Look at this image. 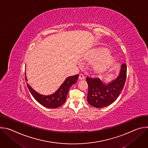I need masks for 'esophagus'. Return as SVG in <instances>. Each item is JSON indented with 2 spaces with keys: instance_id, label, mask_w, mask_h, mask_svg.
<instances>
[{
  "instance_id": "obj_1",
  "label": "esophagus",
  "mask_w": 148,
  "mask_h": 148,
  "mask_svg": "<svg viewBox=\"0 0 148 148\" xmlns=\"http://www.w3.org/2000/svg\"><path fill=\"white\" fill-rule=\"evenodd\" d=\"M79 79H85V76H84L82 74H80L79 75Z\"/></svg>"
}]
</instances>
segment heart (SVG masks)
<instances>
[{
  "label": "heart",
  "mask_w": 148,
  "mask_h": 148,
  "mask_svg": "<svg viewBox=\"0 0 148 148\" xmlns=\"http://www.w3.org/2000/svg\"><path fill=\"white\" fill-rule=\"evenodd\" d=\"M87 59L90 62L95 61L92 64V70L97 74H102L106 71L115 61L114 57L109 53L106 49L94 51L87 57Z\"/></svg>",
  "instance_id": "1"
}]
</instances>
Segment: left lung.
I'll use <instances>...</instances> for the list:
<instances>
[{
  "instance_id": "obj_1",
  "label": "left lung",
  "mask_w": 148,
  "mask_h": 148,
  "mask_svg": "<svg viewBox=\"0 0 148 148\" xmlns=\"http://www.w3.org/2000/svg\"><path fill=\"white\" fill-rule=\"evenodd\" d=\"M126 65L122 64L118 77L108 84L98 78L87 77L88 85L87 102L92 107L102 108L108 106L119 97L126 78Z\"/></svg>"
}]
</instances>
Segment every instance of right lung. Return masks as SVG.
Instances as JSON below:
<instances>
[{
    "mask_svg": "<svg viewBox=\"0 0 148 148\" xmlns=\"http://www.w3.org/2000/svg\"><path fill=\"white\" fill-rule=\"evenodd\" d=\"M78 78V74L67 77L60 88L54 93L50 95H43L38 94L27 83V86L32 96L39 103L48 108H56L61 106L65 102L70 88L73 84L76 83ZM25 79L26 81H27L26 73Z\"/></svg>",
    "mask_w": 148,
    "mask_h": 148,
    "instance_id": "right-lung-1",
    "label": "right lung"
}]
</instances>
